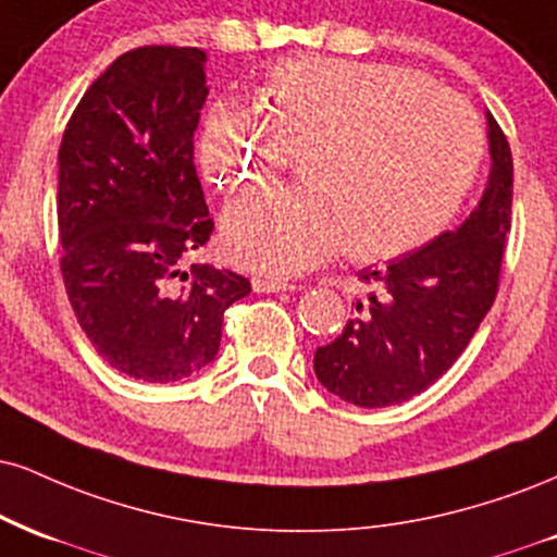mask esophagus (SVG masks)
<instances>
[{"instance_id":"34e87169","label":"esophagus","mask_w":557,"mask_h":557,"mask_svg":"<svg viewBox=\"0 0 557 557\" xmlns=\"http://www.w3.org/2000/svg\"><path fill=\"white\" fill-rule=\"evenodd\" d=\"M253 290L257 293H285V290H296V285L285 283V280H253Z\"/></svg>"}]
</instances>
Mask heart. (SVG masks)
I'll return each mask as SVG.
<instances>
[{
	"mask_svg": "<svg viewBox=\"0 0 557 557\" xmlns=\"http://www.w3.org/2000/svg\"><path fill=\"white\" fill-rule=\"evenodd\" d=\"M482 126L465 100L420 72L304 57L272 66L259 111L218 100L197 163L220 191L264 184L306 152L304 189H259L223 214L227 257L287 277L339 251L384 261L418 249L459 212L482 163Z\"/></svg>",
	"mask_w": 557,
	"mask_h": 557,
	"instance_id": "heart-1",
	"label": "heart"
}]
</instances>
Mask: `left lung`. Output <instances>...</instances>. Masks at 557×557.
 Segmentation results:
<instances>
[{
  "label": "left lung",
  "instance_id": "8db88e82",
  "mask_svg": "<svg viewBox=\"0 0 557 557\" xmlns=\"http://www.w3.org/2000/svg\"><path fill=\"white\" fill-rule=\"evenodd\" d=\"M485 191L459 227L388 261L366 267L373 290L334 343L319 347L313 371L326 392L358 407H388L438 381L459 358L498 290L504 240L511 231V147L491 111Z\"/></svg>",
  "mask_w": 557,
  "mask_h": 557
}]
</instances>
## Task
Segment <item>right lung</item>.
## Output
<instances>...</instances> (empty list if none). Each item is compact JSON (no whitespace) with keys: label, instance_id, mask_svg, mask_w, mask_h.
Masks as SVG:
<instances>
[{"label":"right lung","instance_id":"obj_1","mask_svg":"<svg viewBox=\"0 0 557 557\" xmlns=\"http://www.w3.org/2000/svg\"><path fill=\"white\" fill-rule=\"evenodd\" d=\"M205 64L191 46L122 53L87 87L59 147L66 296L100 358L150 384L212 363L225 308L251 293L231 270L181 267L212 233L194 169Z\"/></svg>","mask_w":557,"mask_h":557}]
</instances>
